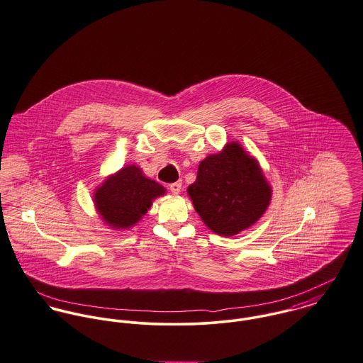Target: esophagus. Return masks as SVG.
<instances>
[{
	"mask_svg": "<svg viewBox=\"0 0 363 363\" xmlns=\"http://www.w3.org/2000/svg\"><path fill=\"white\" fill-rule=\"evenodd\" d=\"M169 189H170V191H172L173 194H179L180 190H182V182H174V183H172V184L169 186Z\"/></svg>",
	"mask_w": 363,
	"mask_h": 363,
	"instance_id": "esophagus-1",
	"label": "esophagus"
}]
</instances>
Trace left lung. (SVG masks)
Segmentation results:
<instances>
[{"instance_id": "obj_1", "label": "left lung", "mask_w": 363, "mask_h": 363, "mask_svg": "<svg viewBox=\"0 0 363 363\" xmlns=\"http://www.w3.org/2000/svg\"><path fill=\"white\" fill-rule=\"evenodd\" d=\"M187 193L202 222L225 237L257 223L272 199L259 162L234 141L201 161Z\"/></svg>"}]
</instances>
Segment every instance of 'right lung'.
I'll list each match as a JSON object with an SVG mask.
<instances>
[{
  "label": "right lung",
  "mask_w": 363,
  "mask_h": 363,
  "mask_svg": "<svg viewBox=\"0 0 363 363\" xmlns=\"http://www.w3.org/2000/svg\"><path fill=\"white\" fill-rule=\"evenodd\" d=\"M165 193V187L145 177L138 166L129 165L99 186L94 203L102 220L112 229H130L147 213L152 201Z\"/></svg>",
  "instance_id": "obj_1"
}]
</instances>
